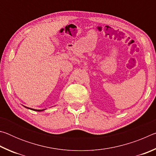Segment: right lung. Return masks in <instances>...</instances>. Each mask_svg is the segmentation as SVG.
Segmentation results:
<instances>
[{"label": "right lung", "mask_w": 156, "mask_h": 156, "mask_svg": "<svg viewBox=\"0 0 156 156\" xmlns=\"http://www.w3.org/2000/svg\"><path fill=\"white\" fill-rule=\"evenodd\" d=\"M27 108H28V107H27ZM28 109H31V110H34V111H36V112H41V111H43V110H44V109H31V108H28Z\"/></svg>", "instance_id": "1"}]
</instances>
